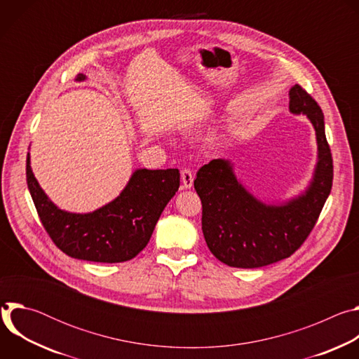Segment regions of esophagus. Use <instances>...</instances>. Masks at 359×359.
I'll return each mask as SVG.
<instances>
[{"label": "esophagus", "mask_w": 359, "mask_h": 359, "mask_svg": "<svg viewBox=\"0 0 359 359\" xmlns=\"http://www.w3.org/2000/svg\"><path fill=\"white\" fill-rule=\"evenodd\" d=\"M180 175H182V187L183 189H191L193 187V180H194L191 170L190 169H183Z\"/></svg>", "instance_id": "1"}]
</instances>
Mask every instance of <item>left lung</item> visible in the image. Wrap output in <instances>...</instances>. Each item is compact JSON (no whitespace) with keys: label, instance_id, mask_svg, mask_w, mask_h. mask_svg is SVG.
I'll use <instances>...</instances> for the list:
<instances>
[{"label":"left lung","instance_id":"1","mask_svg":"<svg viewBox=\"0 0 359 359\" xmlns=\"http://www.w3.org/2000/svg\"><path fill=\"white\" fill-rule=\"evenodd\" d=\"M288 96L290 112L306 116L316 130L317 163L304 190L287 200H263L226 159H213L197 172L204 238L215 257L230 267L257 269L290 257L311 233L330 196L332 156L323 111L299 85L291 86Z\"/></svg>","mask_w":359,"mask_h":359}]
</instances>
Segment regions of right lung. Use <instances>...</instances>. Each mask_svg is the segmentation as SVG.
<instances>
[{"instance_id": "add662e5", "label": "right lung", "mask_w": 359, "mask_h": 359, "mask_svg": "<svg viewBox=\"0 0 359 359\" xmlns=\"http://www.w3.org/2000/svg\"><path fill=\"white\" fill-rule=\"evenodd\" d=\"M76 82L86 81L79 74ZM27 184L53 241L72 259L95 263L132 260L146 247L166 204L180 186L177 169H136L112 201L89 213L60 209L39 186L27 156Z\"/></svg>"}]
</instances>
